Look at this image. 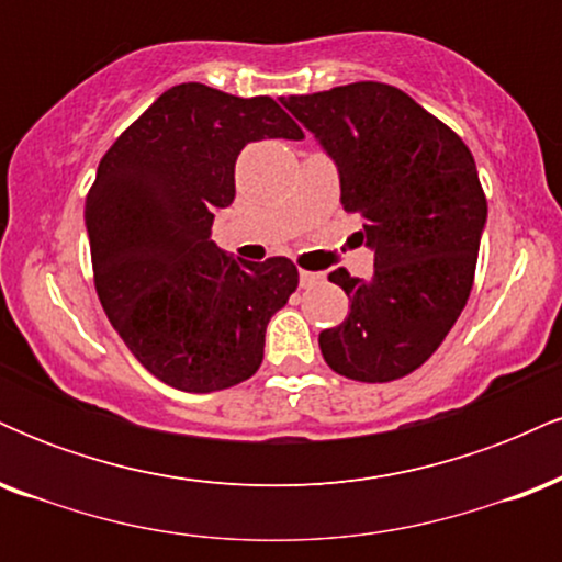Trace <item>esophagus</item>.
<instances>
[{
  "label": "esophagus",
  "mask_w": 562,
  "mask_h": 562,
  "mask_svg": "<svg viewBox=\"0 0 562 562\" xmlns=\"http://www.w3.org/2000/svg\"><path fill=\"white\" fill-rule=\"evenodd\" d=\"M299 280H301V288H314V285H319L325 277H322L319 272H301Z\"/></svg>",
  "instance_id": "34e87169"
}]
</instances>
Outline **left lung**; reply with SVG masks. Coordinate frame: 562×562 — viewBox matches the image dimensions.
<instances>
[{"label": "left lung", "mask_w": 562, "mask_h": 562, "mask_svg": "<svg viewBox=\"0 0 562 562\" xmlns=\"http://www.w3.org/2000/svg\"><path fill=\"white\" fill-rule=\"evenodd\" d=\"M314 134L340 179V203L362 216L375 254L370 280L335 269L348 317L319 333L338 375L389 383L441 346L465 308L486 198L468 145L402 89L378 81L280 97Z\"/></svg>", "instance_id": "8db88e82"}]
</instances>
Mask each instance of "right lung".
<instances>
[{
    "mask_svg": "<svg viewBox=\"0 0 562 562\" xmlns=\"http://www.w3.org/2000/svg\"><path fill=\"white\" fill-rule=\"evenodd\" d=\"M301 139L272 97L205 83L164 92L113 142L83 205L94 285L128 351L187 393L261 367L269 319L299 288L293 261H235L211 240L235 200V164L256 139Z\"/></svg>",
    "mask_w": 562,
    "mask_h": 562,
    "instance_id": "obj_1",
    "label": "right lung"
}]
</instances>
